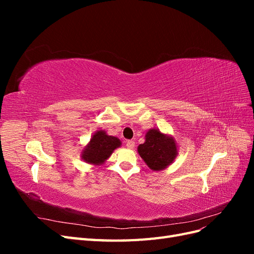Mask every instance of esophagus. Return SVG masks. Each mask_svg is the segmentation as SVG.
Returning <instances> with one entry per match:
<instances>
[{"label":"esophagus","mask_w":254,"mask_h":254,"mask_svg":"<svg viewBox=\"0 0 254 254\" xmlns=\"http://www.w3.org/2000/svg\"><path fill=\"white\" fill-rule=\"evenodd\" d=\"M126 146H127V148H133L134 147V142L133 141H126Z\"/></svg>","instance_id":"obj_1"}]
</instances>
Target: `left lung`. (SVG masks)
Here are the masks:
<instances>
[{"label":"left lung","mask_w":254,"mask_h":254,"mask_svg":"<svg viewBox=\"0 0 254 254\" xmlns=\"http://www.w3.org/2000/svg\"><path fill=\"white\" fill-rule=\"evenodd\" d=\"M137 152L151 171L160 172L178 156V144L172 135L151 128L145 134V142L137 146Z\"/></svg>","instance_id":"obj_1"}]
</instances>
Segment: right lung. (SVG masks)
<instances>
[{
    "label": "right lung",
    "instance_id": "add662e5",
    "mask_svg": "<svg viewBox=\"0 0 254 254\" xmlns=\"http://www.w3.org/2000/svg\"><path fill=\"white\" fill-rule=\"evenodd\" d=\"M121 145L122 142L117 136L107 134L105 130L99 129L93 133L89 143L81 150V160L91 165H103Z\"/></svg>",
    "mask_w": 254,
    "mask_h": 254
}]
</instances>
